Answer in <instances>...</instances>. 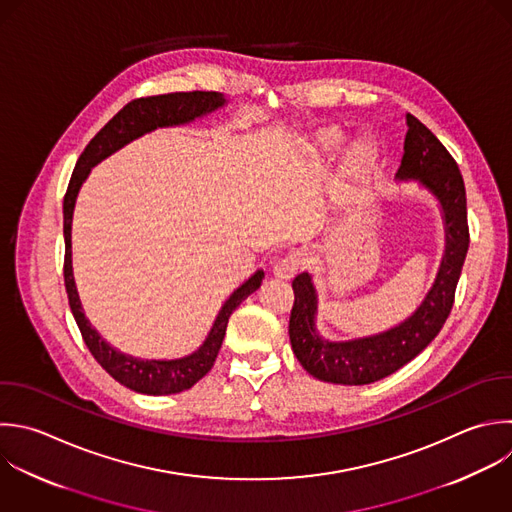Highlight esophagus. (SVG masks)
<instances>
[{
	"instance_id": "1",
	"label": "esophagus",
	"mask_w": 512,
	"mask_h": 512,
	"mask_svg": "<svg viewBox=\"0 0 512 512\" xmlns=\"http://www.w3.org/2000/svg\"><path fill=\"white\" fill-rule=\"evenodd\" d=\"M302 266V258L298 252H288L284 256H280L276 262H274V274L278 278H292Z\"/></svg>"
}]
</instances>
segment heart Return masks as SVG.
<instances>
[{
    "instance_id": "1",
    "label": "heart",
    "mask_w": 512,
    "mask_h": 512,
    "mask_svg": "<svg viewBox=\"0 0 512 512\" xmlns=\"http://www.w3.org/2000/svg\"><path fill=\"white\" fill-rule=\"evenodd\" d=\"M320 140L326 144V146H334L336 142H338V134L336 132H332V130H324V132H320ZM368 148H364V146H360V148H356V152L352 154V164H362V162H366V152Z\"/></svg>"
}]
</instances>
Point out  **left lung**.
<instances>
[{"label": "left lung", "instance_id": "8db88e82", "mask_svg": "<svg viewBox=\"0 0 512 512\" xmlns=\"http://www.w3.org/2000/svg\"><path fill=\"white\" fill-rule=\"evenodd\" d=\"M404 154L398 178H414L440 202L446 224V250L420 308L396 328L350 342H328L316 334V292L308 272L292 280L294 306L290 312V342L296 358L314 378L334 384H370L390 376L418 356L440 332L452 304L462 264L468 252L466 190L458 164L442 142L412 114H406Z\"/></svg>", "mask_w": 512, "mask_h": 512}]
</instances>
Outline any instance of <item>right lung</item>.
<instances>
[{
	"label": "right lung",
	"instance_id": "right-lung-1",
	"mask_svg": "<svg viewBox=\"0 0 512 512\" xmlns=\"http://www.w3.org/2000/svg\"><path fill=\"white\" fill-rule=\"evenodd\" d=\"M226 100L218 92H174V94H160V96H148L138 98L126 104L86 146L82 152L74 174L70 178L66 196H64V238H66V256H64V282L66 292L70 300L72 314L76 318V324L82 332V338L86 346L90 348L92 356L100 362V366L116 378L120 384L134 392L162 396V394H176L182 390L192 388L202 376H206L220 352L228 318L230 314L240 306L242 300H246L254 290L260 288L264 272L258 270L252 278H248L234 294L226 300L222 306L206 342L190 356L180 360H142L128 354L118 352L112 348L88 322L80 296L74 284L72 274V216L76 206V196L80 192V186L88 178L90 170L126 146L128 142L140 138L146 132H152L162 126H178L192 122L194 118H200L208 112L218 110L224 106Z\"/></svg>",
	"mask_w": 512,
	"mask_h": 512
}]
</instances>
